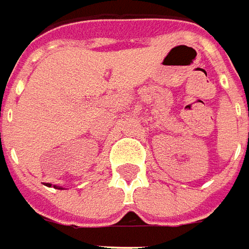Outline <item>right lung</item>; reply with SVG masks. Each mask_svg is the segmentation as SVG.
I'll return each instance as SVG.
<instances>
[{
    "label": "right lung",
    "mask_w": 249,
    "mask_h": 249,
    "mask_svg": "<svg viewBox=\"0 0 249 249\" xmlns=\"http://www.w3.org/2000/svg\"><path fill=\"white\" fill-rule=\"evenodd\" d=\"M48 186H52L51 183H48ZM56 189H63V188H56Z\"/></svg>",
    "instance_id": "obj_1"
}]
</instances>
